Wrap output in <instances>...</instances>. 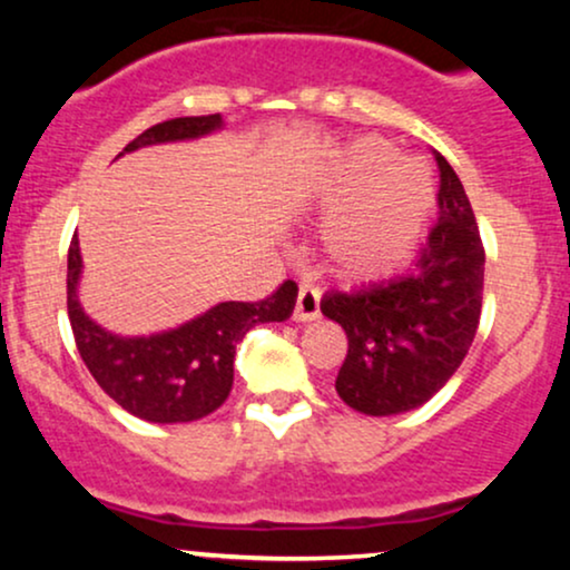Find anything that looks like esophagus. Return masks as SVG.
<instances>
[{
	"label": "esophagus",
	"mask_w": 570,
	"mask_h": 570,
	"mask_svg": "<svg viewBox=\"0 0 570 570\" xmlns=\"http://www.w3.org/2000/svg\"><path fill=\"white\" fill-rule=\"evenodd\" d=\"M318 316H322V289L313 284H303L297 292V303H294V318L313 322Z\"/></svg>",
	"instance_id": "esophagus-1"
}]
</instances>
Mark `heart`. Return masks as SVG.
I'll return each instance as SVG.
<instances>
[{
    "instance_id": "obj_1",
    "label": "heart",
    "mask_w": 570,
    "mask_h": 570,
    "mask_svg": "<svg viewBox=\"0 0 570 570\" xmlns=\"http://www.w3.org/2000/svg\"><path fill=\"white\" fill-rule=\"evenodd\" d=\"M377 139L351 144L322 187L326 206L352 200L326 227L330 257L356 278L391 276L415 254L426 230L431 200L429 174L417 160H395Z\"/></svg>"
}]
</instances>
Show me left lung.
I'll return each mask as SVG.
<instances>
[{
	"instance_id": "obj_1",
	"label": "left lung",
	"mask_w": 570,
	"mask_h": 570,
	"mask_svg": "<svg viewBox=\"0 0 570 570\" xmlns=\"http://www.w3.org/2000/svg\"><path fill=\"white\" fill-rule=\"evenodd\" d=\"M440 219L404 276L330 292L322 313L348 337L340 399L364 415L429 402L461 367L480 326L485 246L461 179L436 149Z\"/></svg>"
}]
</instances>
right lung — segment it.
Instances as JSON below:
<instances>
[{"label": "right lung", "mask_w": 570, "mask_h": 570, "mask_svg": "<svg viewBox=\"0 0 570 570\" xmlns=\"http://www.w3.org/2000/svg\"><path fill=\"white\" fill-rule=\"evenodd\" d=\"M222 126L219 115L174 117L136 136L122 153L147 144L198 139ZM82 259L71 238L67 267V311L85 367L130 415L149 423H187L208 415L233 389L235 345L252 326L292 316L297 284L284 281L259 303H219L179 330L149 337H120L85 316L77 299Z\"/></svg>", "instance_id": "1"}]
</instances>
